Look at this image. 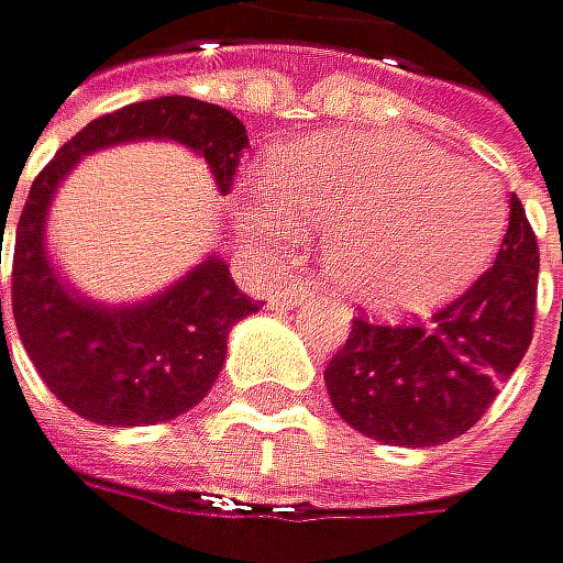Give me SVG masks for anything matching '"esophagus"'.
Listing matches in <instances>:
<instances>
[{"mask_svg":"<svg viewBox=\"0 0 563 563\" xmlns=\"http://www.w3.org/2000/svg\"><path fill=\"white\" fill-rule=\"evenodd\" d=\"M308 300H311V284H305V279H287L284 287L269 294V308L294 311L300 305H308Z\"/></svg>","mask_w":563,"mask_h":563,"instance_id":"1","label":"esophagus"}]
</instances>
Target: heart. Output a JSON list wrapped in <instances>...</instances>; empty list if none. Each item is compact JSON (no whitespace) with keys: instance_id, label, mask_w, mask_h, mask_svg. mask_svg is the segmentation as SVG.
Here are the masks:
<instances>
[{"instance_id":"b5f03b06","label":"heart","mask_w":563,"mask_h":563,"mask_svg":"<svg viewBox=\"0 0 563 563\" xmlns=\"http://www.w3.org/2000/svg\"><path fill=\"white\" fill-rule=\"evenodd\" d=\"M265 197H239L255 245L284 252L297 224L324 231L332 287L374 311H422L464 290L505 234L492 176L405 134L335 131L284 144Z\"/></svg>"}]
</instances>
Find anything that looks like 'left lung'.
<instances>
[{
	"mask_svg": "<svg viewBox=\"0 0 563 563\" xmlns=\"http://www.w3.org/2000/svg\"><path fill=\"white\" fill-rule=\"evenodd\" d=\"M537 276V234L512 197L495 266L464 297L426 324L353 321L324 366L335 411L390 446H440L464 435L530 350Z\"/></svg>",
	"mask_w": 563,
	"mask_h": 563,
	"instance_id": "8db88e82",
	"label": "left lung"
}]
</instances>
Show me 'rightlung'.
Wrapping results in <instances>:
<instances>
[{
  "mask_svg": "<svg viewBox=\"0 0 563 563\" xmlns=\"http://www.w3.org/2000/svg\"><path fill=\"white\" fill-rule=\"evenodd\" d=\"M148 137L200 155L221 197L249 148L239 117L194 96H158L107 113L86 123L33 179L13 249V321L26 356L65 408L113 429L168 422L200 405L224 366L231 324L258 311L218 252L137 305L82 297L54 266L47 210L65 176L92 152Z\"/></svg>",
  "mask_w": 563,
  "mask_h": 563,
  "instance_id": "right-lung-1",
  "label": "right lung"
}]
</instances>
